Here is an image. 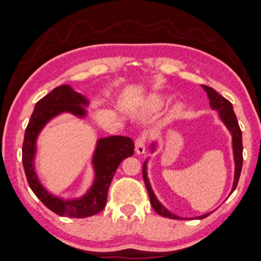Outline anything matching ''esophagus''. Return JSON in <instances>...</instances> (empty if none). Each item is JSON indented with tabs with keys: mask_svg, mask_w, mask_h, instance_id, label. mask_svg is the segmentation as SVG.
Returning a JSON list of instances; mask_svg holds the SVG:
<instances>
[{
	"mask_svg": "<svg viewBox=\"0 0 261 261\" xmlns=\"http://www.w3.org/2000/svg\"><path fill=\"white\" fill-rule=\"evenodd\" d=\"M136 152L137 154H144L146 151V144H147V138L145 136H139L136 139Z\"/></svg>",
	"mask_w": 261,
	"mask_h": 261,
	"instance_id": "1",
	"label": "esophagus"
}]
</instances>
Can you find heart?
I'll use <instances>...</instances> for the list:
<instances>
[{"mask_svg":"<svg viewBox=\"0 0 261 261\" xmlns=\"http://www.w3.org/2000/svg\"><path fill=\"white\" fill-rule=\"evenodd\" d=\"M167 103V97L162 94H151L147 97L144 101V111L145 112H156L160 111L163 106ZM183 105L177 103L171 111L172 116H177L182 113Z\"/></svg>","mask_w":261,"mask_h":261,"instance_id":"1","label":"heart"}]
</instances>
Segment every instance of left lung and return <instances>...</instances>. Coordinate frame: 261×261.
Returning a JSON list of instances; mask_svg holds the SVG:
<instances>
[{"mask_svg": "<svg viewBox=\"0 0 261 261\" xmlns=\"http://www.w3.org/2000/svg\"><path fill=\"white\" fill-rule=\"evenodd\" d=\"M202 88L206 90L208 98H209V104H211L212 109L217 110L219 116H221V119L227 126V129L231 131L232 137H233V151H234V161H236V175H234V183H233V189H232V192H233L234 190H236V188L238 186L240 174H241V170H242V163H243L242 132H241V129H240L239 122L237 120L236 113H234V111H233V105L231 104V101L227 100L226 98H224L222 95H219L215 89L212 88V87L202 85ZM142 177H144L148 195H149L151 206H152V208H154V211L158 214V215H161L163 217L172 218V219H181L178 216L174 215V214L168 212L167 209L164 208V206H163L162 203L157 200L156 196L154 195V192H152V190H151L149 180H148V177H147V162H145L144 166H142ZM208 215H211V214H206V215H202L198 218L199 219L205 218Z\"/></svg>", "mask_w": 261, "mask_h": 261, "instance_id": "1", "label": "left lung"}]
</instances>
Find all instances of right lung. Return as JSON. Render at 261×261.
Returning a JSON list of instances; mask_svg holds the SVG:
<instances>
[{
    "instance_id": "right-lung-1",
    "label": "right lung",
    "mask_w": 261,
    "mask_h": 261,
    "mask_svg": "<svg viewBox=\"0 0 261 261\" xmlns=\"http://www.w3.org/2000/svg\"><path fill=\"white\" fill-rule=\"evenodd\" d=\"M81 104L88 101L84 96L75 93L71 87L63 85L56 87L35 105V110L25 127L22 145V164L28 185L37 198L49 211L59 216L85 218L103 211L107 201V192L116 168L124 158L134 155L135 144L129 137L112 136L101 138L97 142L94 155L95 181L87 195L75 200H63L48 193L40 185L34 170L35 144L44 125L63 112L84 116L86 112Z\"/></svg>"
}]
</instances>
